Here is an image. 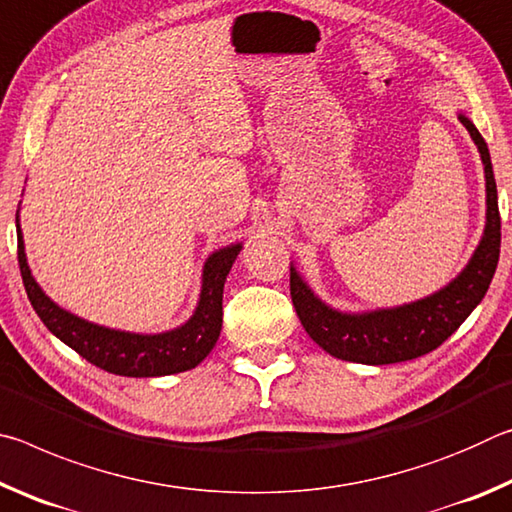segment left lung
<instances>
[{"label":"left lung","mask_w":512,"mask_h":512,"mask_svg":"<svg viewBox=\"0 0 512 512\" xmlns=\"http://www.w3.org/2000/svg\"><path fill=\"white\" fill-rule=\"evenodd\" d=\"M461 124L481 153L485 169V230L474 255L458 277L445 289L411 305L366 311V314H343L327 307L314 296L305 280L291 266V300L305 332L320 348L336 359L384 366L418 359L436 350L452 336L463 320L483 300L492 275L497 271L501 248V216L497 203V183L492 173L488 144L465 115Z\"/></svg>","instance_id":"obj_1"}]
</instances>
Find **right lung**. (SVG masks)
<instances>
[{
  "label": "right lung",
  "mask_w": 512,
  "mask_h": 512,
  "mask_svg": "<svg viewBox=\"0 0 512 512\" xmlns=\"http://www.w3.org/2000/svg\"><path fill=\"white\" fill-rule=\"evenodd\" d=\"M17 221V262L33 309L56 339L79 352L85 361L121 377H162L196 368L219 341L223 323V284L241 250V244L216 250L203 268L201 300L194 316L171 332L133 334L88 323L60 309L45 296L29 271L24 241Z\"/></svg>",
  "instance_id": "add662e5"
}]
</instances>
